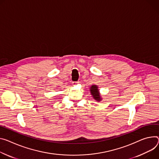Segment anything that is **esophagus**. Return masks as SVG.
Listing matches in <instances>:
<instances>
[{
    "instance_id": "1",
    "label": "esophagus",
    "mask_w": 159,
    "mask_h": 159,
    "mask_svg": "<svg viewBox=\"0 0 159 159\" xmlns=\"http://www.w3.org/2000/svg\"><path fill=\"white\" fill-rule=\"evenodd\" d=\"M78 83H79V82H72V84H73L74 86H75Z\"/></svg>"
}]
</instances>
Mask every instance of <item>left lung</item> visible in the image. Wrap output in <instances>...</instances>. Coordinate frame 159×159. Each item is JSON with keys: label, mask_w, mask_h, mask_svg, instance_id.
Masks as SVG:
<instances>
[{"label": "left lung", "mask_w": 159, "mask_h": 159, "mask_svg": "<svg viewBox=\"0 0 159 159\" xmlns=\"http://www.w3.org/2000/svg\"><path fill=\"white\" fill-rule=\"evenodd\" d=\"M90 93L92 95L94 99H95L96 102H99L102 100V98L101 96V94L99 93L98 86L97 85H93L90 87Z\"/></svg>", "instance_id": "1"}]
</instances>
